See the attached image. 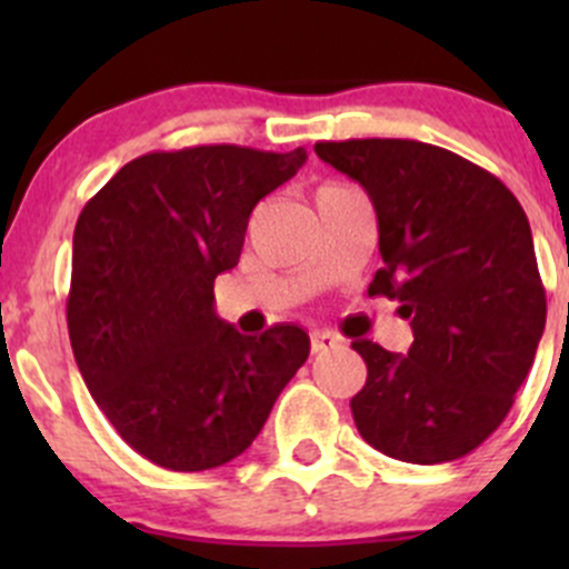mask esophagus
Listing matches in <instances>:
<instances>
[{
  "label": "esophagus",
  "mask_w": 569,
  "mask_h": 569,
  "mask_svg": "<svg viewBox=\"0 0 569 569\" xmlns=\"http://www.w3.org/2000/svg\"><path fill=\"white\" fill-rule=\"evenodd\" d=\"M341 347V338L330 330H313L311 332V352H330V349Z\"/></svg>",
  "instance_id": "esophagus-1"
}]
</instances>
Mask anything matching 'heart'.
Listing matches in <instances>:
<instances>
[{
    "label": "heart",
    "instance_id": "obj_1",
    "mask_svg": "<svg viewBox=\"0 0 569 569\" xmlns=\"http://www.w3.org/2000/svg\"><path fill=\"white\" fill-rule=\"evenodd\" d=\"M332 189H341V183H321V187L317 189V194L319 192H332Z\"/></svg>",
    "mask_w": 569,
    "mask_h": 569
}]
</instances>
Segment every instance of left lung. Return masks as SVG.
<instances>
[{"label": "left lung", "instance_id": "8db88e82", "mask_svg": "<svg viewBox=\"0 0 569 569\" xmlns=\"http://www.w3.org/2000/svg\"><path fill=\"white\" fill-rule=\"evenodd\" d=\"M313 151L369 192L386 263L369 295L399 300L412 327L407 355L352 343L369 369L349 401L355 427L393 460H460L512 410L545 330L529 217L501 178L429 142Z\"/></svg>", "mask_w": 569, "mask_h": 569}]
</instances>
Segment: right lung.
<instances>
[{
    "label": "right lung",
    "mask_w": 569,
    "mask_h": 569,
    "mask_svg": "<svg viewBox=\"0 0 569 569\" xmlns=\"http://www.w3.org/2000/svg\"><path fill=\"white\" fill-rule=\"evenodd\" d=\"M306 159V148L153 151L79 214L73 358L120 438L159 468L194 473L242 455L308 360L302 327L239 336L214 313V278L239 263L252 209Z\"/></svg>",
    "instance_id": "add662e5"
}]
</instances>
